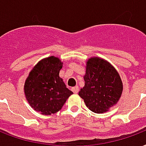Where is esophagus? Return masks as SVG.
Here are the masks:
<instances>
[{"mask_svg":"<svg viewBox=\"0 0 146 146\" xmlns=\"http://www.w3.org/2000/svg\"><path fill=\"white\" fill-rule=\"evenodd\" d=\"M72 91L74 92V94H77V93H78V91H79V88H78V86H75V87H73L72 88Z\"/></svg>","mask_w":146,"mask_h":146,"instance_id":"1","label":"esophagus"}]
</instances>
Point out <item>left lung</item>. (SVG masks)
Wrapping results in <instances>:
<instances>
[{
	"mask_svg": "<svg viewBox=\"0 0 146 146\" xmlns=\"http://www.w3.org/2000/svg\"><path fill=\"white\" fill-rule=\"evenodd\" d=\"M84 86L79 96L96 113H103L116 104L123 92L119 73L107 61L92 57L87 61Z\"/></svg>",
	"mask_w": 146,
	"mask_h": 146,
	"instance_id": "8db88e82",
	"label": "left lung"
}]
</instances>
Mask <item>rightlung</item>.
I'll use <instances>...</instances> for the list:
<instances>
[{
  "instance_id": "right-lung-1",
  "label": "right lung",
  "mask_w": 146,
  "mask_h": 146,
  "mask_svg": "<svg viewBox=\"0 0 146 146\" xmlns=\"http://www.w3.org/2000/svg\"><path fill=\"white\" fill-rule=\"evenodd\" d=\"M63 63L57 57L42 59L35 65L24 84L27 101L36 110L44 115L59 111L73 94L59 77Z\"/></svg>"
}]
</instances>
